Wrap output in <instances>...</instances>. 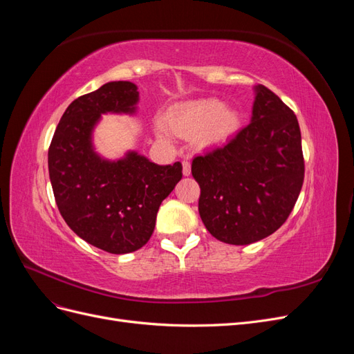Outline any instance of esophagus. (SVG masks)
<instances>
[{"label": "esophagus", "instance_id": "esophagus-1", "mask_svg": "<svg viewBox=\"0 0 354 354\" xmlns=\"http://www.w3.org/2000/svg\"><path fill=\"white\" fill-rule=\"evenodd\" d=\"M183 174L190 176V160L189 159L183 160Z\"/></svg>", "mask_w": 354, "mask_h": 354}]
</instances>
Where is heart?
<instances>
[{"label": "heart", "mask_w": 354, "mask_h": 354, "mask_svg": "<svg viewBox=\"0 0 354 354\" xmlns=\"http://www.w3.org/2000/svg\"><path fill=\"white\" fill-rule=\"evenodd\" d=\"M165 124L176 136L195 137L199 145L211 146L226 142L236 133L241 118L218 99H202L176 106L167 113ZM159 134L168 137L165 128H159Z\"/></svg>", "instance_id": "heart-1"}]
</instances>
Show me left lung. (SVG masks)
<instances>
[{"label":"left lung","instance_id":"obj_1","mask_svg":"<svg viewBox=\"0 0 354 354\" xmlns=\"http://www.w3.org/2000/svg\"><path fill=\"white\" fill-rule=\"evenodd\" d=\"M251 122L221 147L192 160L199 216L214 238L248 245L274 233L304 181L295 113L264 85L255 87Z\"/></svg>","mask_w":354,"mask_h":354}]
</instances>
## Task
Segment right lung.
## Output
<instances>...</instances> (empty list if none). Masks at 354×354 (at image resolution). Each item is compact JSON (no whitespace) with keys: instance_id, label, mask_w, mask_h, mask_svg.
Returning a JSON list of instances; mask_svg holds the SVG:
<instances>
[{"instance_id":"1","label":"right lung","mask_w":354,"mask_h":354,"mask_svg":"<svg viewBox=\"0 0 354 354\" xmlns=\"http://www.w3.org/2000/svg\"><path fill=\"white\" fill-rule=\"evenodd\" d=\"M136 84L113 81L75 99L48 149L57 208L81 239L111 254H128L151 239L156 214L183 177L180 162L156 165L137 152L106 160L94 152L93 128L102 113H133Z\"/></svg>"}]
</instances>
